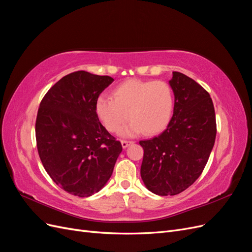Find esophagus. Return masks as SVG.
<instances>
[{"label": "esophagus", "mask_w": 252, "mask_h": 252, "mask_svg": "<svg viewBox=\"0 0 252 252\" xmlns=\"http://www.w3.org/2000/svg\"><path fill=\"white\" fill-rule=\"evenodd\" d=\"M121 143H122V146H123V148H126V147H128V146H129V145L132 144L133 142H132V141H126V140H122V141H121Z\"/></svg>", "instance_id": "1"}]
</instances>
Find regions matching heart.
Segmentation results:
<instances>
[{"label": "heart", "mask_w": 252, "mask_h": 252, "mask_svg": "<svg viewBox=\"0 0 252 252\" xmlns=\"http://www.w3.org/2000/svg\"><path fill=\"white\" fill-rule=\"evenodd\" d=\"M112 96L101 95L95 102L96 116L110 132H119L130 117L132 122L124 134L144 131L154 135L163 131L171 119L174 96L164 81L129 80L114 88Z\"/></svg>", "instance_id": "obj_1"}]
</instances>
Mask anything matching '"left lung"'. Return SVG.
<instances>
[{
    "instance_id": "obj_1",
    "label": "left lung",
    "mask_w": 252,
    "mask_h": 252,
    "mask_svg": "<svg viewBox=\"0 0 252 252\" xmlns=\"http://www.w3.org/2000/svg\"><path fill=\"white\" fill-rule=\"evenodd\" d=\"M174 94L173 116L166 130L140 141L144 149L141 177L158 195H175L199 179L217 135L216 112L207 90L178 71L169 81Z\"/></svg>"
}]
</instances>
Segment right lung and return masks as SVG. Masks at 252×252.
<instances>
[{
  "label": "right lung",
  "mask_w": 252,
  "mask_h": 252,
  "mask_svg": "<svg viewBox=\"0 0 252 252\" xmlns=\"http://www.w3.org/2000/svg\"><path fill=\"white\" fill-rule=\"evenodd\" d=\"M112 82L108 75L74 71L58 81L40 103L37 152L51 180L72 195L97 192L123 149L95 112L96 98Z\"/></svg>",
  "instance_id": "obj_1"
}]
</instances>
